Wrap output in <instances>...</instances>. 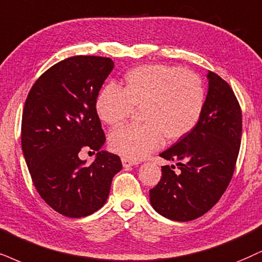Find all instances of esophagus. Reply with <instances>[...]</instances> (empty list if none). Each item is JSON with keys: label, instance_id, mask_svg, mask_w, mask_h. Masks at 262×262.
I'll use <instances>...</instances> for the list:
<instances>
[{"label": "esophagus", "instance_id": "1", "mask_svg": "<svg viewBox=\"0 0 262 262\" xmlns=\"http://www.w3.org/2000/svg\"><path fill=\"white\" fill-rule=\"evenodd\" d=\"M121 163H122V166L127 167V166L137 165L138 161L134 160V159H130V158H121Z\"/></svg>", "mask_w": 262, "mask_h": 262}]
</instances>
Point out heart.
I'll return each mask as SVG.
<instances>
[{
    "instance_id": "heart-1",
    "label": "heart",
    "mask_w": 262,
    "mask_h": 262,
    "mask_svg": "<svg viewBox=\"0 0 262 262\" xmlns=\"http://www.w3.org/2000/svg\"><path fill=\"white\" fill-rule=\"evenodd\" d=\"M124 90L108 83L96 98L98 118L109 126L124 122L141 108L143 125H125L109 135L115 153L142 159L194 130L205 106V90L195 74L170 66H143L125 74Z\"/></svg>"
}]
</instances>
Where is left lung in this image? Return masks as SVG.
<instances>
[{"mask_svg":"<svg viewBox=\"0 0 262 262\" xmlns=\"http://www.w3.org/2000/svg\"><path fill=\"white\" fill-rule=\"evenodd\" d=\"M209 91L194 130L160 153L175 165L161 166V179L149 190L157 212L173 221H192L208 212L233 176L242 140V111L233 90L209 72Z\"/></svg>","mask_w":262,"mask_h":262,"instance_id":"obj_1","label":"left lung"}]
</instances>
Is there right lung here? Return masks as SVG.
Here are the masks:
<instances>
[{"mask_svg":"<svg viewBox=\"0 0 262 262\" xmlns=\"http://www.w3.org/2000/svg\"><path fill=\"white\" fill-rule=\"evenodd\" d=\"M111 58L74 56L46 70L31 87L21 118V148L35 188L53 210L85 217L101 209L115 173L116 154L101 150L104 131L96 112ZM97 151L91 166L78 158Z\"/></svg>","mask_w":262,"mask_h":262,"instance_id":"1","label":"right lung"}]
</instances>
